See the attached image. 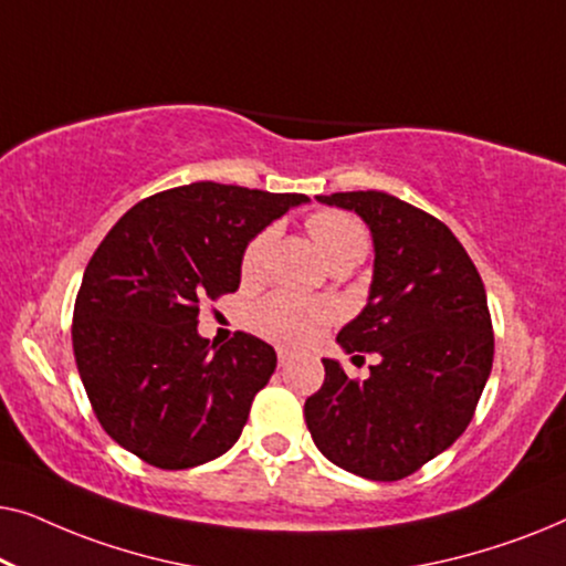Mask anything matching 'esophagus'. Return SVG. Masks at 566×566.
<instances>
[{
  "mask_svg": "<svg viewBox=\"0 0 566 566\" xmlns=\"http://www.w3.org/2000/svg\"><path fill=\"white\" fill-rule=\"evenodd\" d=\"M289 360H291V353L285 350V347H277V363H281V366H289Z\"/></svg>",
  "mask_w": 566,
  "mask_h": 566,
  "instance_id": "obj_1",
  "label": "esophagus"
}]
</instances>
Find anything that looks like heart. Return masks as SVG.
I'll list each match as a JSON object with an SVG mask.
<instances>
[{"label":"heart","instance_id":"1","mask_svg":"<svg viewBox=\"0 0 566 566\" xmlns=\"http://www.w3.org/2000/svg\"><path fill=\"white\" fill-rule=\"evenodd\" d=\"M308 234L319 247L324 260L335 262L343 258H363L368 250V231L358 219L339 211H319L306 221ZM275 229H262L242 254V275L258 277L265 268ZM335 319V308L324 301H308L293 293H273L250 308V327L283 345H306L324 332Z\"/></svg>","mask_w":566,"mask_h":566}]
</instances>
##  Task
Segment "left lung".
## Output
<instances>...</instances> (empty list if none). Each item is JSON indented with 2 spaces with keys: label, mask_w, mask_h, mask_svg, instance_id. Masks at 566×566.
Wrapping results in <instances>:
<instances>
[{
  "label": "left lung",
  "mask_w": 566,
  "mask_h": 566,
  "mask_svg": "<svg viewBox=\"0 0 566 566\" xmlns=\"http://www.w3.org/2000/svg\"><path fill=\"white\" fill-rule=\"evenodd\" d=\"M355 211L374 237L368 304L339 329L345 353H378L366 381L324 358L304 405L314 443L335 467L374 482L415 474L474 417L494 358L484 283L453 231L381 190L316 196Z\"/></svg>",
  "instance_id": "8db88e82"
}]
</instances>
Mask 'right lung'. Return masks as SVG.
Instances as JSON below:
<instances>
[{
    "mask_svg": "<svg viewBox=\"0 0 566 566\" xmlns=\"http://www.w3.org/2000/svg\"><path fill=\"white\" fill-rule=\"evenodd\" d=\"M301 192L192 182L142 200L92 254L72 343L84 391L115 443L157 469L219 459L242 436L275 350L198 335L200 301L234 293L244 247Z\"/></svg>",
    "mask_w": 566,
    "mask_h": 566,
    "instance_id": "obj_1",
    "label": "right lung"
}]
</instances>
